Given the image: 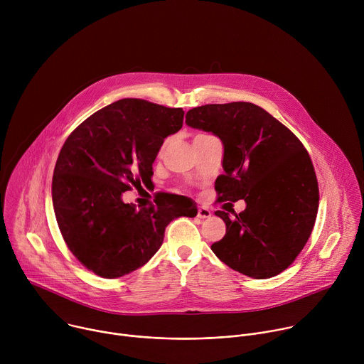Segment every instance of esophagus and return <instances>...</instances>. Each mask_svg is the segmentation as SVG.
<instances>
[{
  "instance_id": "34e87169",
  "label": "esophagus",
  "mask_w": 364,
  "mask_h": 364,
  "mask_svg": "<svg viewBox=\"0 0 364 364\" xmlns=\"http://www.w3.org/2000/svg\"><path fill=\"white\" fill-rule=\"evenodd\" d=\"M212 216V212L207 209V207H204V205H200L198 207V210H197V218H200V219H207V218H210Z\"/></svg>"
}]
</instances>
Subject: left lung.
Segmentation results:
<instances>
[{
    "mask_svg": "<svg viewBox=\"0 0 364 364\" xmlns=\"http://www.w3.org/2000/svg\"><path fill=\"white\" fill-rule=\"evenodd\" d=\"M186 124L223 144L218 200L246 203L235 218L215 213L226 223V235L212 250L250 278L281 274L305 246L318 212V183L306 149L285 125L249 102L193 108Z\"/></svg>",
    "mask_w": 364,
    "mask_h": 364,
    "instance_id": "left-lung-1",
    "label": "left lung"
}]
</instances>
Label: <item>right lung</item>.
<instances>
[{
    "instance_id": "obj_1",
    "label": "right lung",
    "mask_w": 364,
    "mask_h": 364,
    "mask_svg": "<svg viewBox=\"0 0 364 364\" xmlns=\"http://www.w3.org/2000/svg\"><path fill=\"white\" fill-rule=\"evenodd\" d=\"M184 111L144 99H121L83 121L56 161L51 197L70 252L102 278H119L155 255L166 228L197 209L168 194L149 207L124 203L122 194L151 183L152 164L168 135L183 127Z\"/></svg>"
}]
</instances>
